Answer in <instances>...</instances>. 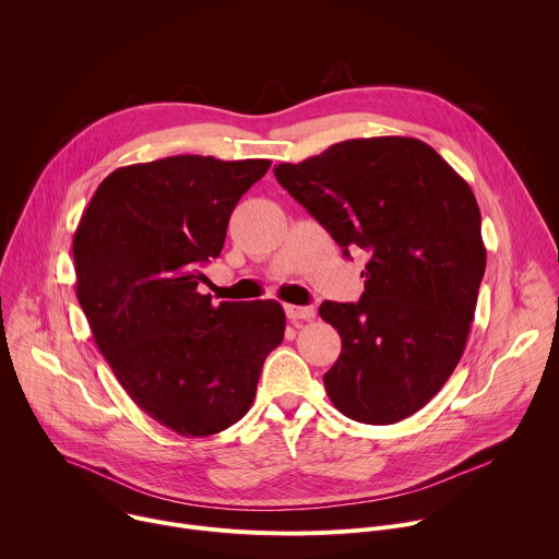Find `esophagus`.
Wrapping results in <instances>:
<instances>
[{
    "label": "esophagus",
    "mask_w": 559,
    "mask_h": 559,
    "mask_svg": "<svg viewBox=\"0 0 559 559\" xmlns=\"http://www.w3.org/2000/svg\"><path fill=\"white\" fill-rule=\"evenodd\" d=\"M285 313L289 321H309L316 316L313 307H300V305H285Z\"/></svg>",
    "instance_id": "esophagus-1"
}]
</instances>
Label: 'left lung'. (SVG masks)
Instances as JSON below:
<instances>
[{
  "mask_svg": "<svg viewBox=\"0 0 559 559\" xmlns=\"http://www.w3.org/2000/svg\"><path fill=\"white\" fill-rule=\"evenodd\" d=\"M274 175L345 257L369 254L360 300L318 309L343 338L323 378L330 401L365 425L409 418L460 362L485 276L468 183L412 136L341 141Z\"/></svg>",
  "mask_w": 559,
  "mask_h": 559,
  "instance_id": "left-lung-1",
  "label": "left lung"
}]
</instances>
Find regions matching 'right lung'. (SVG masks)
Masks as SVG:
<instances>
[{"label": "right lung", "instance_id": "right-lung-1", "mask_svg": "<svg viewBox=\"0 0 559 559\" xmlns=\"http://www.w3.org/2000/svg\"><path fill=\"white\" fill-rule=\"evenodd\" d=\"M267 158L179 154L108 175L72 238L76 298L134 405L179 436L241 420L267 354L281 345L276 300L212 302L201 267Z\"/></svg>", "mask_w": 559, "mask_h": 559}]
</instances>
